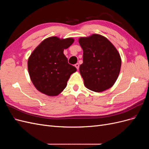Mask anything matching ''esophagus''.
Segmentation results:
<instances>
[{
  "label": "esophagus",
  "instance_id": "esophagus-1",
  "mask_svg": "<svg viewBox=\"0 0 149 149\" xmlns=\"http://www.w3.org/2000/svg\"><path fill=\"white\" fill-rule=\"evenodd\" d=\"M74 66H75V67L76 68V69H77V70H78V69H79V65L78 63H76V64H75V65H74Z\"/></svg>",
  "mask_w": 149,
  "mask_h": 149
}]
</instances>
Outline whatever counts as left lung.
Masks as SVG:
<instances>
[{"label":"left lung","mask_w":149,"mask_h":149,"mask_svg":"<svg viewBox=\"0 0 149 149\" xmlns=\"http://www.w3.org/2000/svg\"><path fill=\"white\" fill-rule=\"evenodd\" d=\"M83 50L79 73L85 86L100 93L111 88L118 79L121 58L118 49L102 35L93 34L78 40Z\"/></svg>","instance_id":"obj_1"}]
</instances>
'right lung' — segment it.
<instances>
[{
    "label": "right lung",
    "mask_w": 149,
    "mask_h": 149,
    "mask_svg": "<svg viewBox=\"0 0 149 149\" xmlns=\"http://www.w3.org/2000/svg\"><path fill=\"white\" fill-rule=\"evenodd\" d=\"M74 41L73 38L48 37L31 53L28 60L29 73L38 91L48 96H56L66 87L76 68L68 63L63 51Z\"/></svg>",
    "instance_id": "obj_1"
}]
</instances>
